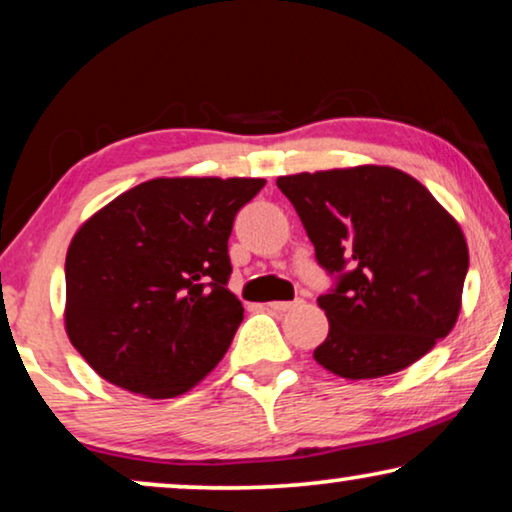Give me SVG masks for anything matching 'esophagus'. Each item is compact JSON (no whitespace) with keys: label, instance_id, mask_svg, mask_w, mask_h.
<instances>
[{"label":"esophagus","instance_id":"1","mask_svg":"<svg viewBox=\"0 0 512 512\" xmlns=\"http://www.w3.org/2000/svg\"><path fill=\"white\" fill-rule=\"evenodd\" d=\"M305 300L303 298H296V300H275V303H268L270 310L275 312H291V310H298V307H303Z\"/></svg>","mask_w":512,"mask_h":512}]
</instances>
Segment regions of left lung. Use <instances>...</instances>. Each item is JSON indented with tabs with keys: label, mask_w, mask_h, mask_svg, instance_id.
<instances>
[{
	"label": "left lung",
	"mask_w": 512,
	"mask_h": 512,
	"mask_svg": "<svg viewBox=\"0 0 512 512\" xmlns=\"http://www.w3.org/2000/svg\"><path fill=\"white\" fill-rule=\"evenodd\" d=\"M333 289L317 303L328 335L314 359L347 380L408 368L457 324L468 272L459 223L396 167L277 179Z\"/></svg>",
	"instance_id": "left-lung-1"
}]
</instances>
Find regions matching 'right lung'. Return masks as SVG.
Listing matches in <instances>:
<instances>
[{
	"label": "right lung",
	"mask_w": 512,
	"mask_h": 512,
	"mask_svg": "<svg viewBox=\"0 0 512 512\" xmlns=\"http://www.w3.org/2000/svg\"><path fill=\"white\" fill-rule=\"evenodd\" d=\"M265 179L144 181L83 223L65 261V326L116 387L172 398L228 352L244 307L228 291L235 214Z\"/></svg>",
	"instance_id": "obj_1"
}]
</instances>
